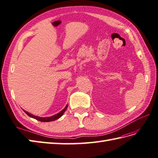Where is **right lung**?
Returning a JSON list of instances; mask_svg holds the SVG:
<instances>
[{"mask_svg":"<svg viewBox=\"0 0 158 158\" xmlns=\"http://www.w3.org/2000/svg\"><path fill=\"white\" fill-rule=\"evenodd\" d=\"M67 107H68V106H66L65 108H64V110H62L61 112H60L59 113L56 114H55V115L52 116H50V117H44V118H42V117H40V116H34V115L31 114L29 113V112H26V111H25V110H24V112H25V113H26L29 116H30V117H31V118H35V119L38 120H39V121H41V122H50V121L55 120H56V119H58V118H59L60 117H61V116H62V114H64V112H65L66 110H67Z\"/></svg>","mask_w":158,"mask_h":158,"instance_id":"right-lung-1","label":"right lung"}]
</instances>
